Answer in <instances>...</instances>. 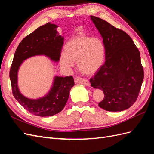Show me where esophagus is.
Segmentation results:
<instances>
[{"label":"esophagus","mask_w":154,"mask_h":154,"mask_svg":"<svg viewBox=\"0 0 154 154\" xmlns=\"http://www.w3.org/2000/svg\"><path fill=\"white\" fill-rule=\"evenodd\" d=\"M74 82H75L76 83H82V84H84L87 86L90 85L89 82L87 80H85V79H83L82 78L76 77L75 78H74Z\"/></svg>","instance_id":"34e87169"}]
</instances>
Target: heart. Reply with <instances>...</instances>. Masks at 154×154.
Returning a JSON list of instances; mask_svg holds the SVG:
<instances>
[{
  "mask_svg": "<svg viewBox=\"0 0 154 154\" xmlns=\"http://www.w3.org/2000/svg\"><path fill=\"white\" fill-rule=\"evenodd\" d=\"M105 56V48L100 39L79 35L67 42L60 60L66 67H72L74 62H77L79 71L89 75L101 67Z\"/></svg>",
  "mask_w": 154,
  "mask_h": 154,
  "instance_id": "obj_1",
  "label": "heart"
}]
</instances>
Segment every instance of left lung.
<instances>
[{"label": "left lung", "mask_w": 154, "mask_h": 154, "mask_svg": "<svg viewBox=\"0 0 154 154\" xmlns=\"http://www.w3.org/2000/svg\"><path fill=\"white\" fill-rule=\"evenodd\" d=\"M91 18L105 48V62L90 79L91 86L104 93L98 105L107 111L126 110L136 101L143 81L140 53L127 32L100 18Z\"/></svg>", "instance_id": "left-lung-1"}]
</instances>
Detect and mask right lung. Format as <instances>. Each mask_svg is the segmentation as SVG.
Segmentation results:
<instances>
[{"label":"right lung","mask_w":154,"mask_h":154,"mask_svg":"<svg viewBox=\"0 0 154 154\" xmlns=\"http://www.w3.org/2000/svg\"><path fill=\"white\" fill-rule=\"evenodd\" d=\"M57 27L48 22L26 36L16 49L10 71L13 96L30 113L41 117L53 116L63 110L74 85L73 77L55 76L48 94L32 100L23 96L18 89V71L24 60L36 55H45L54 62L59 61L63 37L58 33Z\"/></svg>","instance_id":"right-lung-1"}]
</instances>
